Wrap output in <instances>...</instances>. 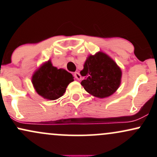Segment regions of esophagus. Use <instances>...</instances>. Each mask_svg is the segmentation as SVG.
I'll list each match as a JSON object with an SVG mask.
<instances>
[{
	"label": "esophagus",
	"instance_id": "1",
	"mask_svg": "<svg viewBox=\"0 0 157 157\" xmlns=\"http://www.w3.org/2000/svg\"><path fill=\"white\" fill-rule=\"evenodd\" d=\"M74 76H75V77L77 79V80H81V75L79 72H75V75H74Z\"/></svg>",
	"mask_w": 157,
	"mask_h": 157
}]
</instances>
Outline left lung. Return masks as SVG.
I'll return each instance as SVG.
<instances>
[{
	"instance_id": "1",
	"label": "left lung",
	"mask_w": 157,
	"mask_h": 157,
	"mask_svg": "<svg viewBox=\"0 0 157 157\" xmlns=\"http://www.w3.org/2000/svg\"><path fill=\"white\" fill-rule=\"evenodd\" d=\"M80 75L85 77L81 82L85 90L98 98L112 95L121 83V68L111 57L102 52L88 56Z\"/></svg>"
}]
</instances>
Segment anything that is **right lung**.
Segmentation results:
<instances>
[{
    "label": "right lung",
    "instance_id": "right-lung-1",
    "mask_svg": "<svg viewBox=\"0 0 157 157\" xmlns=\"http://www.w3.org/2000/svg\"><path fill=\"white\" fill-rule=\"evenodd\" d=\"M72 81L74 77L71 73L63 68L53 66L51 60L41 65L32 77L36 92L48 100H55L62 97L68 84Z\"/></svg>",
    "mask_w": 157,
    "mask_h": 157
}]
</instances>
